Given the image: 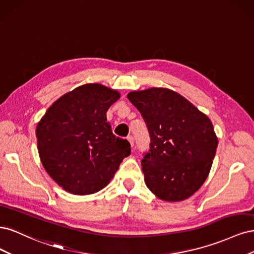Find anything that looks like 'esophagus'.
I'll use <instances>...</instances> for the list:
<instances>
[{"mask_svg":"<svg viewBox=\"0 0 254 254\" xmlns=\"http://www.w3.org/2000/svg\"><path fill=\"white\" fill-rule=\"evenodd\" d=\"M127 140L129 141L130 145H131V147H132L133 144H134V141H133V136H132V135H128V136H127Z\"/></svg>","mask_w":254,"mask_h":254,"instance_id":"obj_1","label":"esophagus"}]
</instances>
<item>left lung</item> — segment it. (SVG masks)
<instances>
[{
    "label": "left lung",
    "mask_w": 254,
    "mask_h": 254,
    "mask_svg": "<svg viewBox=\"0 0 254 254\" xmlns=\"http://www.w3.org/2000/svg\"><path fill=\"white\" fill-rule=\"evenodd\" d=\"M127 97L140 111L150 136L141 162L146 186L164 201L190 197L207 178L216 153L212 122L170 89L133 91Z\"/></svg>",
    "instance_id": "1"
}]
</instances>
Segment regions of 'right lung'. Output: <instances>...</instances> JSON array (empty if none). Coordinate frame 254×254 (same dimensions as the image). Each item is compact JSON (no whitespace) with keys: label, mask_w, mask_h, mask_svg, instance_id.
Returning <instances> with one entry per match:
<instances>
[{"label":"right lung","mask_w":254,"mask_h":254,"mask_svg":"<svg viewBox=\"0 0 254 254\" xmlns=\"http://www.w3.org/2000/svg\"><path fill=\"white\" fill-rule=\"evenodd\" d=\"M120 96L103 84H83L57 99L38 123L42 165L68 193L101 190L131 152L129 142L115 136L107 122V111Z\"/></svg>","instance_id":"1"}]
</instances>
